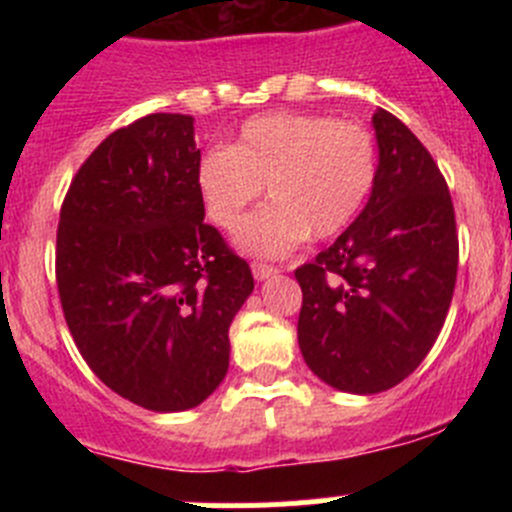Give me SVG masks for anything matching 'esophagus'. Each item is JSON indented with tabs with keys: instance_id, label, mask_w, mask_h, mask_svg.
Segmentation results:
<instances>
[{
	"instance_id": "34e87169",
	"label": "esophagus",
	"mask_w": 512,
	"mask_h": 512,
	"mask_svg": "<svg viewBox=\"0 0 512 512\" xmlns=\"http://www.w3.org/2000/svg\"><path fill=\"white\" fill-rule=\"evenodd\" d=\"M252 275H255V280H267V277L277 275V267L272 265H265V262H252Z\"/></svg>"
}]
</instances>
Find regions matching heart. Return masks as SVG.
<instances>
[{
	"label": "heart",
	"mask_w": 512,
	"mask_h": 512,
	"mask_svg": "<svg viewBox=\"0 0 512 512\" xmlns=\"http://www.w3.org/2000/svg\"><path fill=\"white\" fill-rule=\"evenodd\" d=\"M379 178V146L361 123L322 113H267L242 123L230 148L213 146L198 163L205 213L230 230L267 185L272 205L247 218L237 242L257 255H285L329 240L359 218Z\"/></svg>",
	"instance_id": "1"
}]
</instances>
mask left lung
Masks as SVG:
<instances>
[{"label": "left lung", "mask_w": 512, "mask_h": 512, "mask_svg": "<svg viewBox=\"0 0 512 512\" xmlns=\"http://www.w3.org/2000/svg\"><path fill=\"white\" fill-rule=\"evenodd\" d=\"M379 178L332 247L297 267V339L309 369L349 394L404 381L438 339L458 272L446 178L389 111L374 113Z\"/></svg>", "instance_id": "left-lung-1"}]
</instances>
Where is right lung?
I'll list each match as a JSON object with an SVG mask.
<instances>
[{
	"label": "right lung",
	"instance_id": "1",
	"mask_svg": "<svg viewBox=\"0 0 512 512\" xmlns=\"http://www.w3.org/2000/svg\"><path fill=\"white\" fill-rule=\"evenodd\" d=\"M193 116L151 113L113 131L66 190L56 287L81 356L151 411L203 404L225 379L250 265L205 223Z\"/></svg>",
	"mask_w": 512,
	"mask_h": 512
}]
</instances>
